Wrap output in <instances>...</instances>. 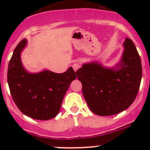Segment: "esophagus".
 <instances>
[{"label":"esophagus","instance_id":"1","mask_svg":"<svg viewBox=\"0 0 150 150\" xmlns=\"http://www.w3.org/2000/svg\"><path fill=\"white\" fill-rule=\"evenodd\" d=\"M72 68L73 69L75 70V71H76L80 68V64H74L72 65Z\"/></svg>","mask_w":150,"mask_h":150}]
</instances>
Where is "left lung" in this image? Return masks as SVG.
<instances>
[{"mask_svg":"<svg viewBox=\"0 0 150 150\" xmlns=\"http://www.w3.org/2000/svg\"><path fill=\"white\" fill-rule=\"evenodd\" d=\"M124 47L118 69L93 62L83 64L76 71L89 109L100 116L114 115L128 108L139 89L142 75L139 54L130 39H126Z\"/></svg>","mask_w":150,"mask_h":150,"instance_id":"1","label":"left lung"}]
</instances>
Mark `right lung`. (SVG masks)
I'll return each mask as SVG.
<instances>
[{"mask_svg": "<svg viewBox=\"0 0 150 150\" xmlns=\"http://www.w3.org/2000/svg\"><path fill=\"white\" fill-rule=\"evenodd\" d=\"M26 44L23 39L15 47L8 64V83L11 95L20 111L36 120H50L60 111L62 100L76 79L71 67L58 74L43 71L28 73L22 65L20 54Z\"/></svg>", "mask_w": 150, "mask_h": 150, "instance_id": "1", "label": "right lung"}]
</instances>
